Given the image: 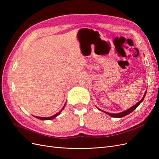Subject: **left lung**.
<instances>
[{
    "label": "left lung",
    "instance_id": "1",
    "mask_svg": "<svg viewBox=\"0 0 159 159\" xmlns=\"http://www.w3.org/2000/svg\"><path fill=\"white\" fill-rule=\"evenodd\" d=\"M146 93H147V90H146V91L145 92V94H144L143 98H142L140 101H139V102L138 103H137L135 105H134L133 106H132L131 108H129V109H127V110H125V111H123V112H120V113H108V112H106V111H104L99 109L98 107H97V108H98L99 110H100V111H102L104 112L105 113H106V114L109 115V116H111V117H115V118H121V117H125V116H126V115H129V113H131V112H133V111H134V109H135L139 106V105H140V103L143 101L144 98H145Z\"/></svg>",
    "mask_w": 159,
    "mask_h": 159
}]
</instances>
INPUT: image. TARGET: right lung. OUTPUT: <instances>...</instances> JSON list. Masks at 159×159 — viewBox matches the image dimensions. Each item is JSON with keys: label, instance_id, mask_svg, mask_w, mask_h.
I'll return each instance as SVG.
<instances>
[{"label": "right lung", "instance_id": "right-lung-1", "mask_svg": "<svg viewBox=\"0 0 159 159\" xmlns=\"http://www.w3.org/2000/svg\"><path fill=\"white\" fill-rule=\"evenodd\" d=\"M66 104V103H65V105H64L63 108H62V109H61L60 111H59L58 113H56V114H55L54 115H53V116H51V117H36V116H34V117H36V118H37V119H38L43 120V121H44V120H51V119H53L56 118L57 116H58V115H59L61 113V112L62 111V110H63V109H64Z\"/></svg>", "mask_w": 159, "mask_h": 159}]
</instances>
